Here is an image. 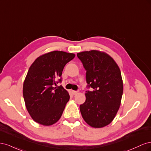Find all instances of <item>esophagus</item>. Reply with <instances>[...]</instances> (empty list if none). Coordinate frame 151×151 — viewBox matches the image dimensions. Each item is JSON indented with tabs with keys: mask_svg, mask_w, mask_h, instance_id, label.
<instances>
[{
	"mask_svg": "<svg viewBox=\"0 0 151 151\" xmlns=\"http://www.w3.org/2000/svg\"><path fill=\"white\" fill-rule=\"evenodd\" d=\"M77 93H78V91H72V94L73 95H75V94H76Z\"/></svg>",
	"mask_w": 151,
	"mask_h": 151,
	"instance_id": "obj_1",
	"label": "esophagus"
}]
</instances>
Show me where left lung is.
Here are the masks:
<instances>
[{"instance_id":"left-lung-1","label":"left lung","mask_w":151,"mask_h":151,"mask_svg":"<svg viewBox=\"0 0 151 151\" xmlns=\"http://www.w3.org/2000/svg\"><path fill=\"white\" fill-rule=\"evenodd\" d=\"M86 70V101L80 105L84 121L94 128L109 125L119 109L123 94L121 72L113 58L98 50L77 54Z\"/></svg>"}]
</instances>
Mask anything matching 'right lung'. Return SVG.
<instances>
[{"label":"right lung","mask_w":151,"mask_h":151,"mask_svg":"<svg viewBox=\"0 0 151 151\" xmlns=\"http://www.w3.org/2000/svg\"><path fill=\"white\" fill-rule=\"evenodd\" d=\"M75 54L62 51L45 53L30 66L23 84V97L33 120L49 126L60 119L69 94L62 86V71Z\"/></svg>","instance_id":"1"}]
</instances>
